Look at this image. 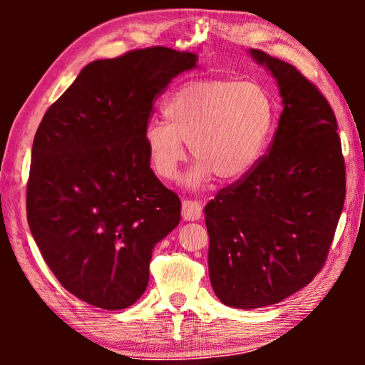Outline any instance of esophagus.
<instances>
[{
	"mask_svg": "<svg viewBox=\"0 0 365 365\" xmlns=\"http://www.w3.org/2000/svg\"><path fill=\"white\" fill-rule=\"evenodd\" d=\"M202 216V204L199 201L186 199L182 201V219L184 221H197Z\"/></svg>",
	"mask_w": 365,
	"mask_h": 365,
	"instance_id": "34e87169",
	"label": "esophagus"
}]
</instances>
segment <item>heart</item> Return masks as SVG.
I'll list each match as a JSON object with an SVG mask.
<instances>
[{
  "mask_svg": "<svg viewBox=\"0 0 365 365\" xmlns=\"http://www.w3.org/2000/svg\"><path fill=\"white\" fill-rule=\"evenodd\" d=\"M163 116L166 123L144 133L149 164L156 176L173 179L189 143L196 161L184 182L199 189L214 174L237 181L257 166L276 124V101L257 81L194 79L164 101Z\"/></svg>",
  "mask_w": 365,
  "mask_h": 365,
  "instance_id": "obj_1",
  "label": "heart"
}]
</instances>
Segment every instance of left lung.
Masks as SVG:
<instances>
[{
	"instance_id": "obj_1",
	"label": "left lung",
	"mask_w": 365,
	"mask_h": 365,
	"mask_svg": "<svg viewBox=\"0 0 365 365\" xmlns=\"http://www.w3.org/2000/svg\"><path fill=\"white\" fill-rule=\"evenodd\" d=\"M249 54L277 81L276 136L247 176L204 207L211 286L236 309L272 306L307 286L326 262L346 199L331 104L292 64Z\"/></svg>"
}]
</instances>
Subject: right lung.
<instances>
[{"label": "right lung", "instance_id": "obj_1", "mask_svg": "<svg viewBox=\"0 0 365 365\" xmlns=\"http://www.w3.org/2000/svg\"><path fill=\"white\" fill-rule=\"evenodd\" d=\"M192 53L156 46L98 59L48 109L33 141L29 231L61 286L94 307L133 306L153 249L181 221V201L149 166L153 103Z\"/></svg>", "mask_w": 365, "mask_h": 365}]
</instances>
